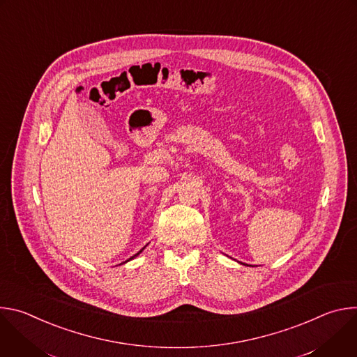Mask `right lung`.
Wrapping results in <instances>:
<instances>
[{
    "instance_id": "right-lung-1",
    "label": "right lung",
    "mask_w": 357,
    "mask_h": 357,
    "mask_svg": "<svg viewBox=\"0 0 357 357\" xmlns=\"http://www.w3.org/2000/svg\"><path fill=\"white\" fill-rule=\"evenodd\" d=\"M144 248H145V247H142V248H141V250H139V251H138V252H137V254H134V256H132V257H130V259H128V260H127V261H130V260H132V259H135V257H137V256H138V254H139V252H142V250H144ZM127 261H124V263H127Z\"/></svg>"
}]
</instances>
